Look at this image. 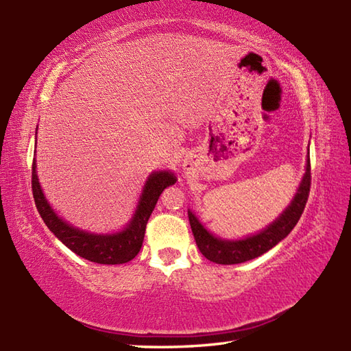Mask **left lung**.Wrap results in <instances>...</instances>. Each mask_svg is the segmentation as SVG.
Instances as JSON below:
<instances>
[{"label":"left lung","instance_id":"left-lung-1","mask_svg":"<svg viewBox=\"0 0 351 351\" xmlns=\"http://www.w3.org/2000/svg\"><path fill=\"white\" fill-rule=\"evenodd\" d=\"M311 191V161L306 164V173L303 176L299 190L293 202L287 208L280 217L271 223L263 232H259L253 237H247L240 241H225L220 238L213 237L208 230L200 225L199 220L195 217V214L189 211L190 226L195 235V240L199 250L202 255L213 261L215 264L230 265V264H241L245 261L255 259L265 252L274 247L276 244L282 241L291 230L294 229L297 221L300 220L302 214L306 206L308 197Z\"/></svg>","mask_w":351,"mask_h":351}]
</instances>
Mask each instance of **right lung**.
<instances>
[{"mask_svg": "<svg viewBox=\"0 0 351 351\" xmlns=\"http://www.w3.org/2000/svg\"><path fill=\"white\" fill-rule=\"evenodd\" d=\"M176 178L169 171H156L149 176L145 185L143 195L140 197L137 211L134 214L131 223L122 232L113 235H93L83 232L64 223L58 215L51 210L49 204L45 199L40 190L39 180L36 175V162L33 160L32 167V189L36 208L43 219L45 225L60 240L66 247H69L78 256L87 261L106 265L125 264L137 256L145 240V230L147 220L151 217L154 208L158 202V197L164 189L173 185Z\"/></svg>", "mask_w": 351, "mask_h": 351, "instance_id": "1", "label": "right lung"}]
</instances>
